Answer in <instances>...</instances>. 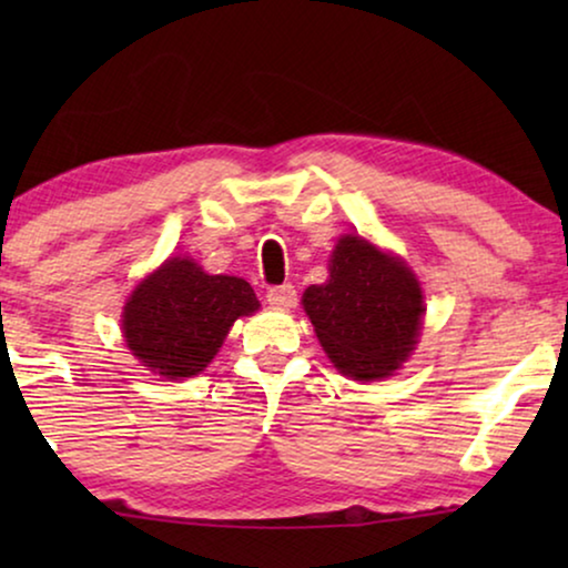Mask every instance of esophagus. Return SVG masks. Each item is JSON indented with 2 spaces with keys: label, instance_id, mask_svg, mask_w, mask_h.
<instances>
[{
  "label": "esophagus",
  "instance_id": "1",
  "mask_svg": "<svg viewBox=\"0 0 568 568\" xmlns=\"http://www.w3.org/2000/svg\"><path fill=\"white\" fill-rule=\"evenodd\" d=\"M268 305L276 310H292L297 305V290L292 284H282V286H271L266 294Z\"/></svg>",
  "mask_w": 568,
  "mask_h": 568
}]
</instances>
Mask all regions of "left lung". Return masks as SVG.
<instances>
[{
  "mask_svg": "<svg viewBox=\"0 0 568 568\" xmlns=\"http://www.w3.org/2000/svg\"><path fill=\"white\" fill-rule=\"evenodd\" d=\"M328 274V282L302 294L328 359L341 375L362 383L390 377L422 333L426 307L416 274L359 235L338 237Z\"/></svg>",
  "mask_w": 568,
  "mask_h": 568,
  "instance_id": "left-lung-1",
  "label": "left lung"
}]
</instances>
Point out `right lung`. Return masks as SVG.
Wrapping results in <instances>:
<instances>
[{
  "label": "right lung",
  "instance_id": "add662e5",
  "mask_svg": "<svg viewBox=\"0 0 568 568\" xmlns=\"http://www.w3.org/2000/svg\"><path fill=\"white\" fill-rule=\"evenodd\" d=\"M261 307L245 278L206 274L193 258H168L142 278L123 305L131 354L154 375L183 379L204 372L232 323Z\"/></svg>",
  "mask_w": 568,
  "mask_h": 568
}]
</instances>
